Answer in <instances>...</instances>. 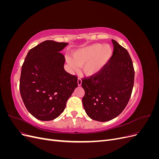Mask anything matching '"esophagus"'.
Wrapping results in <instances>:
<instances>
[{"instance_id":"esophagus-1","label":"esophagus","mask_w":159,"mask_h":159,"mask_svg":"<svg viewBox=\"0 0 159 159\" xmlns=\"http://www.w3.org/2000/svg\"><path fill=\"white\" fill-rule=\"evenodd\" d=\"M81 83H82V80H81V78H78V85H79V86H80L81 85Z\"/></svg>"}]
</instances>
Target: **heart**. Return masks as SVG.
I'll return each instance as SVG.
<instances>
[{"label": "heart", "mask_w": 159, "mask_h": 159, "mask_svg": "<svg viewBox=\"0 0 159 159\" xmlns=\"http://www.w3.org/2000/svg\"><path fill=\"white\" fill-rule=\"evenodd\" d=\"M113 52L111 46L96 43L74 51L72 57H66V61L71 70L76 71L79 66H82L84 73L91 76L104 68L112 57Z\"/></svg>", "instance_id": "b5f03b06"}]
</instances>
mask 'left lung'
Segmentation results:
<instances>
[{
    "instance_id": "1",
    "label": "left lung",
    "mask_w": 159,
    "mask_h": 159,
    "mask_svg": "<svg viewBox=\"0 0 159 159\" xmlns=\"http://www.w3.org/2000/svg\"><path fill=\"white\" fill-rule=\"evenodd\" d=\"M113 52L99 73L82 79L85 95L84 108L88 116L98 121H108L127 106L132 93L134 70L127 50L112 40Z\"/></svg>"
}]
</instances>
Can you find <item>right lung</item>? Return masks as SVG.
I'll return each instance as SVG.
<instances>
[{"mask_svg":"<svg viewBox=\"0 0 159 159\" xmlns=\"http://www.w3.org/2000/svg\"><path fill=\"white\" fill-rule=\"evenodd\" d=\"M68 43L46 40L28 52L22 64L20 92L29 113L41 121H51L64 111L78 87V77L67 72L60 52Z\"/></svg>","mask_w":159,"mask_h":159,"instance_id":"add662e5","label":"right lung"}]
</instances>
